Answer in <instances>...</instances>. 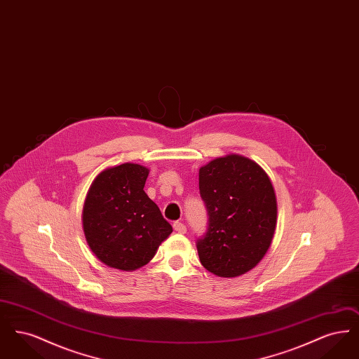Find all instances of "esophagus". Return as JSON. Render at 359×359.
Wrapping results in <instances>:
<instances>
[{
  "label": "esophagus",
  "instance_id": "34e87169",
  "mask_svg": "<svg viewBox=\"0 0 359 359\" xmlns=\"http://www.w3.org/2000/svg\"><path fill=\"white\" fill-rule=\"evenodd\" d=\"M173 229H175V231H177V233H180V234H184V233L187 231V227H186V224L182 222L173 223Z\"/></svg>",
  "mask_w": 359,
  "mask_h": 359
}]
</instances>
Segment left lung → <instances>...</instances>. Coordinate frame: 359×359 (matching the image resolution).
I'll return each mask as SVG.
<instances>
[{
  "label": "left lung",
  "instance_id": "8db88e82",
  "mask_svg": "<svg viewBox=\"0 0 359 359\" xmlns=\"http://www.w3.org/2000/svg\"><path fill=\"white\" fill-rule=\"evenodd\" d=\"M199 189L208 214L196 241L202 265L219 277L249 272L268 252L277 221L272 182L253 160L229 154L199 170Z\"/></svg>",
  "mask_w": 359,
  "mask_h": 359
}]
</instances>
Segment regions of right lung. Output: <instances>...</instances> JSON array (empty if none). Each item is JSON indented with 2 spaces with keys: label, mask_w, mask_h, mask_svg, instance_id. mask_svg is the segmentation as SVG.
Here are the masks:
<instances>
[{
  "label": "right lung",
  "mask_w": 359,
  "mask_h": 359,
  "mask_svg": "<svg viewBox=\"0 0 359 359\" xmlns=\"http://www.w3.org/2000/svg\"><path fill=\"white\" fill-rule=\"evenodd\" d=\"M149 170L132 163L101 172L83 205V231L104 265L136 271L148 264L172 233L160 208L145 194Z\"/></svg>",
  "instance_id": "right-lung-1"
}]
</instances>
